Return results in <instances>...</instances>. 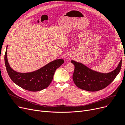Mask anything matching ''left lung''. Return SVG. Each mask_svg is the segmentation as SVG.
Wrapping results in <instances>:
<instances>
[{
    "instance_id": "left-lung-1",
    "label": "left lung",
    "mask_w": 125,
    "mask_h": 125,
    "mask_svg": "<svg viewBox=\"0 0 125 125\" xmlns=\"http://www.w3.org/2000/svg\"><path fill=\"white\" fill-rule=\"evenodd\" d=\"M74 66L73 79L78 88L88 91H96L106 87L113 81L121 69L122 60L114 71L101 73L91 70L83 64L71 61Z\"/></svg>"
}]
</instances>
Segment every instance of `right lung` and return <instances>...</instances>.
Wrapping results in <instances>:
<instances>
[{"mask_svg":"<svg viewBox=\"0 0 125 125\" xmlns=\"http://www.w3.org/2000/svg\"><path fill=\"white\" fill-rule=\"evenodd\" d=\"M5 62L8 74L11 80L23 89L31 91H40L49 86L53 79L55 70L64 62L63 59L55 60L31 73H18L10 66L8 62L7 50Z\"/></svg>","mask_w":125,"mask_h":125,"instance_id":"obj_1","label":"right lung"}]
</instances>
